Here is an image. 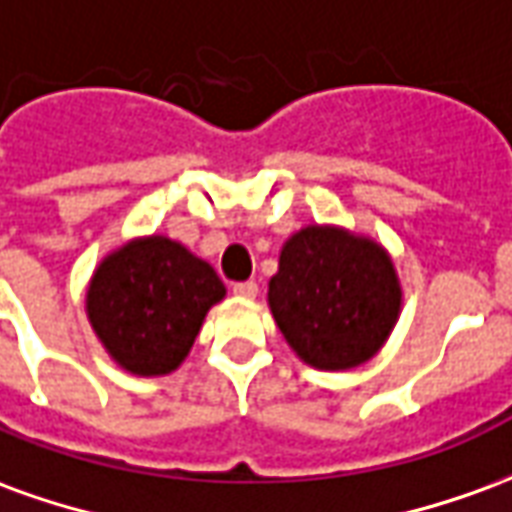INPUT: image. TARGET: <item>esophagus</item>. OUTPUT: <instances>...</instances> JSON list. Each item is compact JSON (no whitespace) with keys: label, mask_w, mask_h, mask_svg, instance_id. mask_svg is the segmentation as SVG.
Returning a JSON list of instances; mask_svg holds the SVG:
<instances>
[{"label":"esophagus","mask_w":512,"mask_h":512,"mask_svg":"<svg viewBox=\"0 0 512 512\" xmlns=\"http://www.w3.org/2000/svg\"><path fill=\"white\" fill-rule=\"evenodd\" d=\"M233 293L238 296V299H255L257 296V282H235L233 285Z\"/></svg>","instance_id":"1"}]
</instances>
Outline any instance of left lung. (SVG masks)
<instances>
[{
    "mask_svg": "<svg viewBox=\"0 0 512 512\" xmlns=\"http://www.w3.org/2000/svg\"><path fill=\"white\" fill-rule=\"evenodd\" d=\"M268 304L307 365L351 370L376 356L392 332L400 282L376 241L340 227H304L282 246Z\"/></svg>",
    "mask_w": 512,
    "mask_h": 512,
    "instance_id": "obj_1",
    "label": "left lung"
}]
</instances>
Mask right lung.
<instances>
[{
	"label": "right lung",
	"instance_id": "1",
	"mask_svg": "<svg viewBox=\"0 0 512 512\" xmlns=\"http://www.w3.org/2000/svg\"><path fill=\"white\" fill-rule=\"evenodd\" d=\"M222 299V279L205 260L164 235H150L98 266L87 290V315L123 370L164 376L186 359L205 312Z\"/></svg>",
	"mask_w": 512,
	"mask_h": 512
}]
</instances>
